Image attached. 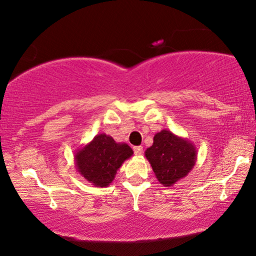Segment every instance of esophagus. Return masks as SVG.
Listing matches in <instances>:
<instances>
[{
    "instance_id": "34e87169",
    "label": "esophagus",
    "mask_w": 256,
    "mask_h": 256,
    "mask_svg": "<svg viewBox=\"0 0 256 256\" xmlns=\"http://www.w3.org/2000/svg\"><path fill=\"white\" fill-rule=\"evenodd\" d=\"M133 152H134V155L136 156H140L142 155V146H136V147H133Z\"/></svg>"
}]
</instances>
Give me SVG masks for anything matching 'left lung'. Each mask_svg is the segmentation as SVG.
I'll return each mask as SVG.
<instances>
[{
    "label": "left lung",
    "instance_id": "left-lung-1",
    "mask_svg": "<svg viewBox=\"0 0 256 256\" xmlns=\"http://www.w3.org/2000/svg\"><path fill=\"white\" fill-rule=\"evenodd\" d=\"M160 184L170 188L188 174L196 162V148L188 139L162 130L144 152Z\"/></svg>",
    "mask_w": 256,
    "mask_h": 256
}]
</instances>
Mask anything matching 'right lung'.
<instances>
[{
    "instance_id": "add662e5",
    "label": "right lung",
    "mask_w": 256,
    "mask_h": 256,
    "mask_svg": "<svg viewBox=\"0 0 256 256\" xmlns=\"http://www.w3.org/2000/svg\"><path fill=\"white\" fill-rule=\"evenodd\" d=\"M133 155L132 148L124 142H116L110 136L100 133L74 154L77 171L95 188L112 184L117 170Z\"/></svg>"
}]
</instances>
